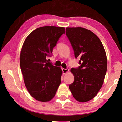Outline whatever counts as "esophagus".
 <instances>
[{
  "instance_id": "esophagus-1",
  "label": "esophagus",
  "mask_w": 122,
  "mask_h": 122,
  "mask_svg": "<svg viewBox=\"0 0 122 122\" xmlns=\"http://www.w3.org/2000/svg\"><path fill=\"white\" fill-rule=\"evenodd\" d=\"M62 71H63V74H65L66 73H67L69 71V69H65V68H62Z\"/></svg>"
}]
</instances>
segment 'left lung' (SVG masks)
<instances>
[{"label":"left lung","instance_id":"left-lung-1","mask_svg":"<svg viewBox=\"0 0 122 122\" xmlns=\"http://www.w3.org/2000/svg\"><path fill=\"white\" fill-rule=\"evenodd\" d=\"M66 34L80 58V66L71 68L74 81L69 88L74 98L80 102L92 100L101 89L107 69L106 53L95 34L82 27H67Z\"/></svg>","mask_w":122,"mask_h":122}]
</instances>
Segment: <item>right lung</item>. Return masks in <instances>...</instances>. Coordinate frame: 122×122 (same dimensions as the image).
<instances>
[{
    "label": "right lung",
    "instance_id": "add662e5",
    "mask_svg": "<svg viewBox=\"0 0 122 122\" xmlns=\"http://www.w3.org/2000/svg\"><path fill=\"white\" fill-rule=\"evenodd\" d=\"M65 33L63 27H41L30 33L22 45L20 65L24 83L37 101L46 102L52 100L61 83V67L48 62L47 57Z\"/></svg>",
    "mask_w": 122,
    "mask_h": 122
}]
</instances>
